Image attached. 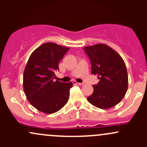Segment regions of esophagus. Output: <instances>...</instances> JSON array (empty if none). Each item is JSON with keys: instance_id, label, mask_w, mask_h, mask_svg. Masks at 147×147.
Segmentation results:
<instances>
[{"instance_id": "obj_1", "label": "esophagus", "mask_w": 147, "mask_h": 147, "mask_svg": "<svg viewBox=\"0 0 147 147\" xmlns=\"http://www.w3.org/2000/svg\"><path fill=\"white\" fill-rule=\"evenodd\" d=\"M73 84H75V85H82V84H84V83L83 82H73Z\"/></svg>"}]
</instances>
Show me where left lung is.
<instances>
[{
	"instance_id": "1",
	"label": "left lung",
	"mask_w": 147,
	"mask_h": 147,
	"mask_svg": "<svg viewBox=\"0 0 147 147\" xmlns=\"http://www.w3.org/2000/svg\"><path fill=\"white\" fill-rule=\"evenodd\" d=\"M91 63L92 75L100 82L93 85L94 92L87 101L100 109H109L119 104L128 87L127 67L121 56L105 44L83 48Z\"/></svg>"
}]
</instances>
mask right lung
Listing matches in <instances>:
<instances>
[{
    "label": "right lung",
    "instance_id": "1",
    "mask_svg": "<svg viewBox=\"0 0 147 147\" xmlns=\"http://www.w3.org/2000/svg\"><path fill=\"white\" fill-rule=\"evenodd\" d=\"M69 49L47 42L30 56L23 75V89L30 103L40 112L55 113L68 101L72 82L55 81V72L59 70V63Z\"/></svg>",
    "mask_w": 147,
    "mask_h": 147
}]
</instances>
